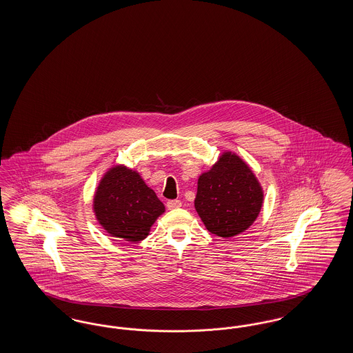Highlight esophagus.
Wrapping results in <instances>:
<instances>
[{
    "label": "esophagus",
    "instance_id": "esophagus-1",
    "mask_svg": "<svg viewBox=\"0 0 353 353\" xmlns=\"http://www.w3.org/2000/svg\"><path fill=\"white\" fill-rule=\"evenodd\" d=\"M181 206V201L180 200H169L167 202V208L168 209H177V208H180Z\"/></svg>",
    "mask_w": 353,
    "mask_h": 353
}]
</instances>
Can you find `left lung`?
<instances>
[{"label":"left lung","instance_id":"obj_1","mask_svg":"<svg viewBox=\"0 0 353 353\" xmlns=\"http://www.w3.org/2000/svg\"><path fill=\"white\" fill-rule=\"evenodd\" d=\"M262 203V186L235 153L223 152L199 177L194 208L213 234L230 238L243 233L258 217Z\"/></svg>","mask_w":353,"mask_h":353}]
</instances>
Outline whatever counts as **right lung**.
Segmentation results:
<instances>
[{
    "instance_id": "obj_1",
    "label": "right lung",
    "mask_w": 353,
    "mask_h": 353,
    "mask_svg": "<svg viewBox=\"0 0 353 353\" xmlns=\"http://www.w3.org/2000/svg\"><path fill=\"white\" fill-rule=\"evenodd\" d=\"M92 205L101 228L111 236L128 242L147 238L154 221L165 212L164 203L141 176L124 165L105 172Z\"/></svg>"
}]
</instances>
